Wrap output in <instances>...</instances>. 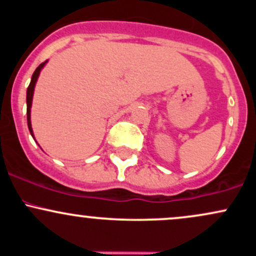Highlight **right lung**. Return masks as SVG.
Returning <instances> with one entry per match:
<instances>
[{"instance_id": "1", "label": "right lung", "mask_w": 256, "mask_h": 256, "mask_svg": "<svg viewBox=\"0 0 256 256\" xmlns=\"http://www.w3.org/2000/svg\"><path fill=\"white\" fill-rule=\"evenodd\" d=\"M46 62H48V60L44 61V62H42V64H40V66L37 67L36 71H34V74H32L30 85H28V91H26V104H28V130H30L31 136L34 137V130H32V125H31V106H32V98H34V86H36L37 79H38V77H40V71H42L43 67L46 66Z\"/></svg>"}]
</instances>
